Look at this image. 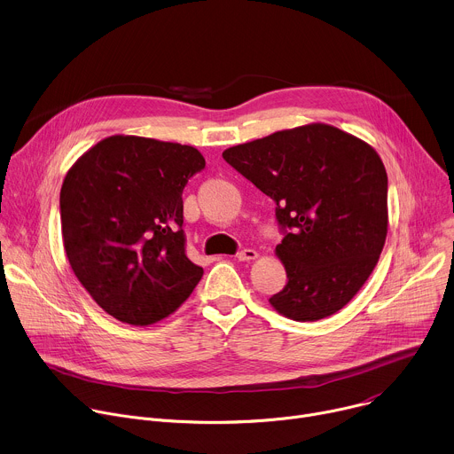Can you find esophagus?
Segmentation results:
<instances>
[{
    "mask_svg": "<svg viewBox=\"0 0 454 454\" xmlns=\"http://www.w3.org/2000/svg\"><path fill=\"white\" fill-rule=\"evenodd\" d=\"M256 256H258V253H256L254 249L246 247V249H242V251L237 253V261H239V262H249V261H254Z\"/></svg>",
    "mask_w": 454,
    "mask_h": 454,
    "instance_id": "esophagus-1",
    "label": "esophagus"
}]
</instances>
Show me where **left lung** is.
Masks as SVG:
<instances>
[{"label":"left lung","instance_id":"8db88e82","mask_svg":"<svg viewBox=\"0 0 454 454\" xmlns=\"http://www.w3.org/2000/svg\"><path fill=\"white\" fill-rule=\"evenodd\" d=\"M223 158L270 196L284 231L286 287L270 298L294 321L343 309L372 275L387 233V176L363 140L309 123L230 147Z\"/></svg>","mask_w":454,"mask_h":454}]
</instances>
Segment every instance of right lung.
Here are the masks:
<instances>
[{
  "instance_id": "obj_1",
  "label": "right lung",
  "mask_w": 454,
  "mask_h": 454,
  "mask_svg": "<svg viewBox=\"0 0 454 454\" xmlns=\"http://www.w3.org/2000/svg\"><path fill=\"white\" fill-rule=\"evenodd\" d=\"M203 168L190 145L114 135L64 177L59 205L70 266L118 321L151 325L200 284L203 268L184 253L181 193Z\"/></svg>"
}]
</instances>
